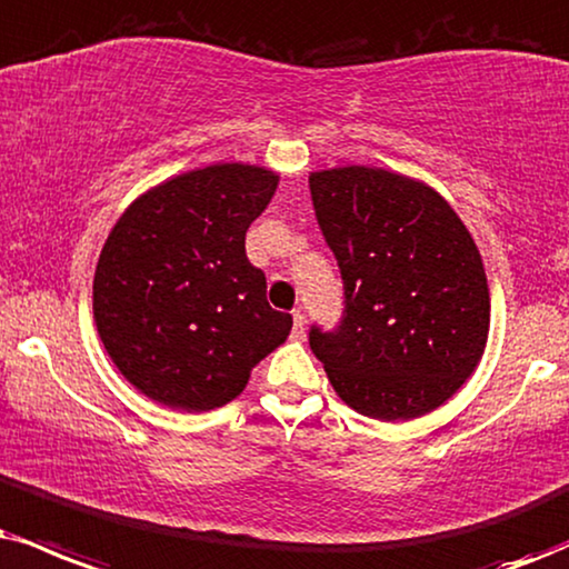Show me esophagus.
<instances>
[{
	"label": "esophagus",
	"instance_id": "34e87169",
	"mask_svg": "<svg viewBox=\"0 0 569 569\" xmlns=\"http://www.w3.org/2000/svg\"><path fill=\"white\" fill-rule=\"evenodd\" d=\"M292 338L296 340L306 338V319H303V311H300V308L292 311Z\"/></svg>",
	"mask_w": 569,
	"mask_h": 569
}]
</instances>
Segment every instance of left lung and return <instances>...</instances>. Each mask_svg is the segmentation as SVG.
<instances>
[{
    "label": "left lung",
    "instance_id": "left-lung-1",
    "mask_svg": "<svg viewBox=\"0 0 569 569\" xmlns=\"http://www.w3.org/2000/svg\"><path fill=\"white\" fill-rule=\"evenodd\" d=\"M308 187L346 287L340 327H311V350L363 417L430 413L478 369L488 342L478 244L425 181L346 166L313 171Z\"/></svg>",
    "mask_w": 569,
    "mask_h": 569
}]
</instances>
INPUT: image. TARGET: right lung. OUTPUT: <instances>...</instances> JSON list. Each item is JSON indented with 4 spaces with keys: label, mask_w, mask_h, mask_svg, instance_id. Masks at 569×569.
Instances as JSON below:
<instances>
[{
    "label": "right lung",
    "mask_w": 569,
    "mask_h": 569,
    "mask_svg": "<svg viewBox=\"0 0 569 569\" xmlns=\"http://www.w3.org/2000/svg\"><path fill=\"white\" fill-rule=\"evenodd\" d=\"M279 177L216 163L179 173L123 210L94 271L97 332L118 371L168 409L234 401L250 371L292 329L266 300L244 231Z\"/></svg>",
    "instance_id": "1"
}]
</instances>
